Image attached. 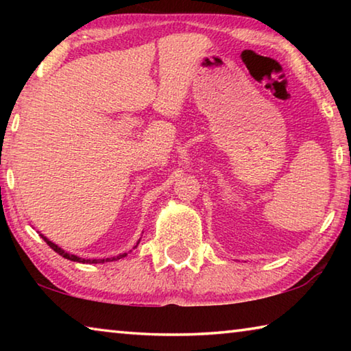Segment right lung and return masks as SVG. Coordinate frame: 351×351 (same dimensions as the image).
Listing matches in <instances>:
<instances>
[{"instance_id":"obj_1","label":"right lung","mask_w":351,"mask_h":351,"mask_svg":"<svg viewBox=\"0 0 351 351\" xmlns=\"http://www.w3.org/2000/svg\"><path fill=\"white\" fill-rule=\"evenodd\" d=\"M43 237V235H41ZM43 240L47 243V245H49V247H52L54 249V251L58 254V255H62V257H64V258H68V260H73V261H79V263H104V261H112V260H119V258H122V257H125L127 254H121V255H117V257H112V258H100V260H85V258H80V257H77V255H73V254H68V252H64L62 247H58L57 245H54V243L52 241H49L46 239V237H43Z\"/></svg>"}]
</instances>
